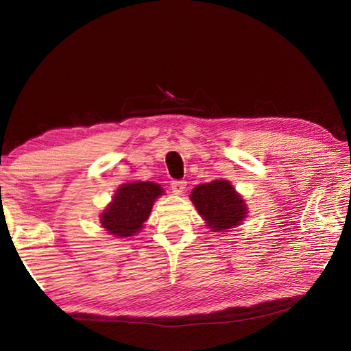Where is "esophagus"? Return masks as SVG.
Listing matches in <instances>:
<instances>
[{"label":"esophagus","mask_w":351,"mask_h":351,"mask_svg":"<svg viewBox=\"0 0 351 351\" xmlns=\"http://www.w3.org/2000/svg\"><path fill=\"white\" fill-rule=\"evenodd\" d=\"M185 187H187V182L182 181V180H175V181H171V184H170V189H171V191L175 193V195H181V193H184Z\"/></svg>","instance_id":"esophagus-1"}]
</instances>
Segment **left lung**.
<instances>
[{
  "mask_svg": "<svg viewBox=\"0 0 351 351\" xmlns=\"http://www.w3.org/2000/svg\"><path fill=\"white\" fill-rule=\"evenodd\" d=\"M190 197L208 226L214 230L232 228L247 214L244 200L225 180L197 185Z\"/></svg>",
  "mask_w": 351,
  "mask_h": 351,
  "instance_id": "8db88e82",
  "label": "left lung"
}]
</instances>
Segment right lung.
Segmentation results:
<instances>
[{
    "instance_id": "add662e5",
    "label": "right lung",
    "mask_w": 351,
    "mask_h": 351,
    "mask_svg": "<svg viewBox=\"0 0 351 351\" xmlns=\"http://www.w3.org/2000/svg\"><path fill=\"white\" fill-rule=\"evenodd\" d=\"M162 193L158 184L130 182L117 190L113 202L104 211L101 223L111 235L131 237L143 228L155 199Z\"/></svg>"
}]
</instances>
